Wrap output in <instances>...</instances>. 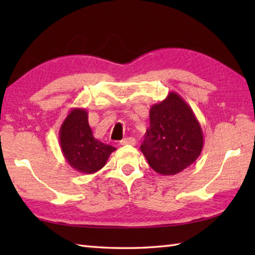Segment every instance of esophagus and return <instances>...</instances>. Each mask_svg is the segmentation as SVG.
Masks as SVG:
<instances>
[{
    "instance_id": "34e87169",
    "label": "esophagus",
    "mask_w": 255,
    "mask_h": 255,
    "mask_svg": "<svg viewBox=\"0 0 255 255\" xmlns=\"http://www.w3.org/2000/svg\"><path fill=\"white\" fill-rule=\"evenodd\" d=\"M121 144L122 145H127V144L134 145V144H136V139L132 138V137H128L126 139H123L121 141Z\"/></svg>"
}]
</instances>
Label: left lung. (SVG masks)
Masks as SVG:
<instances>
[{
    "label": "left lung",
    "instance_id": "8db88e82",
    "mask_svg": "<svg viewBox=\"0 0 255 255\" xmlns=\"http://www.w3.org/2000/svg\"><path fill=\"white\" fill-rule=\"evenodd\" d=\"M150 126L140 145L149 165L161 175H175L202 153L204 134L187 103L175 92L152 105Z\"/></svg>",
    "mask_w": 255,
    "mask_h": 255
}]
</instances>
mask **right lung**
<instances>
[{"instance_id":"add662e5","label":"right lung","mask_w":255,"mask_h":255,"mask_svg":"<svg viewBox=\"0 0 255 255\" xmlns=\"http://www.w3.org/2000/svg\"><path fill=\"white\" fill-rule=\"evenodd\" d=\"M59 142L69 165L84 174L100 171L116 150L94 138L85 108L69 112L59 131Z\"/></svg>"}]
</instances>
